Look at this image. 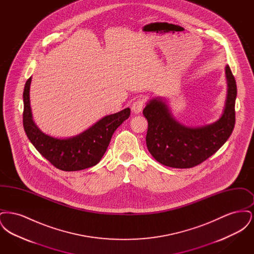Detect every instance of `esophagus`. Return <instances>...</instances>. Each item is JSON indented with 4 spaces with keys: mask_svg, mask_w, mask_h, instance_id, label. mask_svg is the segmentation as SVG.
Here are the masks:
<instances>
[{
    "mask_svg": "<svg viewBox=\"0 0 254 254\" xmlns=\"http://www.w3.org/2000/svg\"><path fill=\"white\" fill-rule=\"evenodd\" d=\"M143 107H144V100H142V99L137 100L136 102L133 103L132 107H131L133 113L139 114L143 110Z\"/></svg>",
    "mask_w": 254,
    "mask_h": 254,
    "instance_id": "obj_1",
    "label": "esophagus"
}]
</instances>
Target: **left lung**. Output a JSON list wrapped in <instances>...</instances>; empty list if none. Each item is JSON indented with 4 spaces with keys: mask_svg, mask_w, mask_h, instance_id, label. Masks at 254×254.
I'll list each match as a JSON object with an SVG mask.
<instances>
[{
    "mask_svg": "<svg viewBox=\"0 0 254 254\" xmlns=\"http://www.w3.org/2000/svg\"><path fill=\"white\" fill-rule=\"evenodd\" d=\"M228 84L223 113L217 121L201 127H188L177 121L160 97L150 99L143 110L148 123L146 146L164 166L190 169L213 155L230 138L235 125L237 87L230 66L226 65Z\"/></svg>",
    "mask_w": 254,
    "mask_h": 254,
    "instance_id": "obj_1",
    "label": "left lung"
}]
</instances>
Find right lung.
Listing matches in <instances>:
<instances>
[{
  "label": "right lung",
  "mask_w": 254,
  "mask_h": 254,
  "mask_svg": "<svg viewBox=\"0 0 254 254\" xmlns=\"http://www.w3.org/2000/svg\"><path fill=\"white\" fill-rule=\"evenodd\" d=\"M31 77L24 85V131L37 150L57 169L77 171L97 165L107 151L114 131L130 115V109L107 115L85 131L68 138H57L43 132L33 121L29 90Z\"/></svg>",
  "instance_id": "obj_1"
}]
</instances>
